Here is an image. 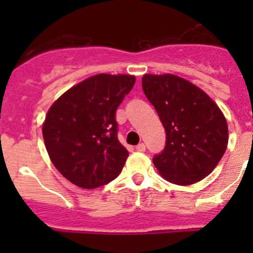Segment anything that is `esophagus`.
Here are the masks:
<instances>
[{
  "label": "esophagus",
  "instance_id": "1",
  "mask_svg": "<svg viewBox=\"0 0 253 253\" xmlns=\"http://www.w3.org/2000/svg\"><path fill=\"white\" fill-rule=\"evenodd\" d=\"M136 149L138 150V152H145V145H144V143H139L138 145H137L136 147Z\"/></svg>",
  "mask_w": 253,
  "mask_h": 253
}]
</instances>
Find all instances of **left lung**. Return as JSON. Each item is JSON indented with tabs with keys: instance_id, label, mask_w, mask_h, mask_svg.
<instances>
[{
	"instance_id": "8db88e82",
	"label": "left lung",
	"mask_w": 253,
	"mask_h": 253,
	"mask_svg": "<svg viewBox=\"0 0 253 253\" xmlns=\"http://www.w3.org/2000/svg\"><path fill=\"white\" fill-rule=\"evenodd\" d=\"M142 86L167 132L165 148L153 158L159 174L181 186L205 178L228 145L223 112L202 89L177 76L144 75Z\"/></svg>"
}]
</instances>
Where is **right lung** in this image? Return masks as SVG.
<instances>
[{"mask_svg":"<svg viewBox=\"0 0 253 253\" xmlns=\"http://www.w3.org/2000/svg\"><path fill=\"white\" fill-rule=\"evenodd\" d=\"M134 82V76H93L68 89L47 111L42 136L48 157L78 187H100L121 172L128 152L117 138L115 114Z\"/></svg>","mask_w":253,"mask_h":253,"instance_id":"1","label":"right lung"}]
</instances>
